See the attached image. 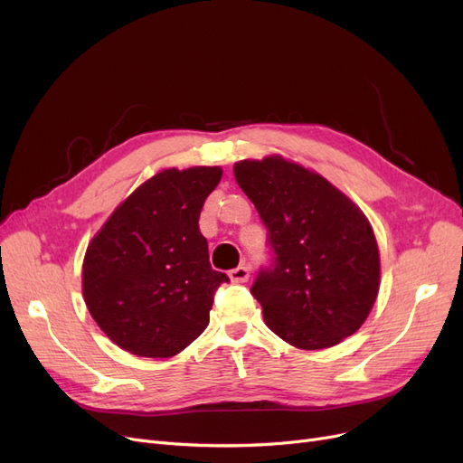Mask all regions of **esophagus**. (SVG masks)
Returning a JSON list of instances; mask_svg holds the SVG:
<instances>
[{
    "mask_svg": "<svg viewBox=\"0 0 463 463\" xmlns=\"http://www.w3.org/2000/svg\"><path fill=\"white\" fill-rule=\"evenodd\" d=\"M229 276H231V279L234 281V284H244V281H248L250 279V269L248 267H236V269H232L231 272H229Z\"/></svg>",
    "mask_w": 463,
    "mask_h": 463,
    "instance_id": "esophagus-1",
    "label": "esophagus"
}]
</instances>
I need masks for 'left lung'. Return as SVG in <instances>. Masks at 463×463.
Masks as SVG:
<instances>
[{"mask_svg": "<svg viewBox=\"0 0 463 463\" xmlns=\"http://www.w3.org/2000/svg\"><path fill=\"white\" fill-rule=\"evenodd\" d=\"M234 177L274 251L251 286L265 324L300 350L343 343L364 326L380 288L369 219L326 177L284 156L240 160Z\"/></svg>", "mask_w": 463, "mask_h": 463, "instance_id": "8db88e82", "label": "left lung"}]
</instances>
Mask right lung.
I'll use <instances>...</instances> for the list:
<instances>
[{
    "label": "right lung",
    "mask_w": 463,
    "mask_h": 463,
    "mask_svg": "<svg viewBox=\"0 0 463 463\" xmlns=\"http://www.w3.org/2000/svg\"><path fill=\"white\" fill-rule=\"evenodd\" d=\"M221 175L219 166L158 172L90 240L83 297L118 348L172 357L208 327L213 293L229 276L212 269L198 217Z\"/></svg>",
    "instance_id": "right-lung-1"
}]
</instances>
